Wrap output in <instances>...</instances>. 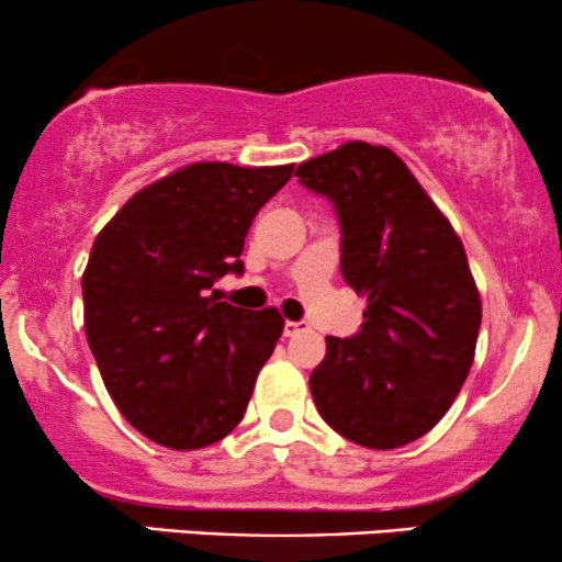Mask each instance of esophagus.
I'll return each instance as SVG.
<instances>
[{"instance_id": "obj_1", "label": "esophagus", "mask_w": 562, "mask_h": 562, "mask_svg": "<svg viewBox=\"0 0 562 562\" xmlns=\"http://www.w3.org/2000/svg\"><path fill=\"white\" fill-rule=\"evenodd\" d=\"M303 330H308L306 322H285V327H282V333H285V338H293V335H299Z\"/></svg>"}]
</instances>
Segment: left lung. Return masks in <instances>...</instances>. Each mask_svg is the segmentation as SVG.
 Instances as JSON below:
<instances>
[{
  "instance_id": "8db88e82",
  "label": "left lung",
  "mask_w": 562,
  "mask_h": 562,
  "mask_svg": "<svg viewBox=\"0 0 562 562\" xmlns=\"http://www.w3.org/2000/svg\"><path fill=\"white\" fill-rule=\"evenodd\" d=\"M295 177L335 205L340 272L367 295L359 333L327 335L314 404L359 447H404L447 415L473 367L481 295L465 248L389 147L346 142Z\"/></svg>"
}]
</instances>
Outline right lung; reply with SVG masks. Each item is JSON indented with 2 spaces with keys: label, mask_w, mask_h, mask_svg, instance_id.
<instances>
[{
  "label": "right lung",
  "mask_w": 562,
  "mask_h": 562,
  "mask_svg": "<svg viewBox=\"0 0 562 562\" xmlns=\"http://www.w3.org/2000/svg\"><path fill=\"white\" fill-rule=\"evenodd\" d=\"M290 173L293 164H190L128 198L97 235L83 330L119 412L160 447H209L243 420L285 319L211 288L243 274L245 235Z\"/></svg>",
  "instance_id": "1"
}]
</instances>
